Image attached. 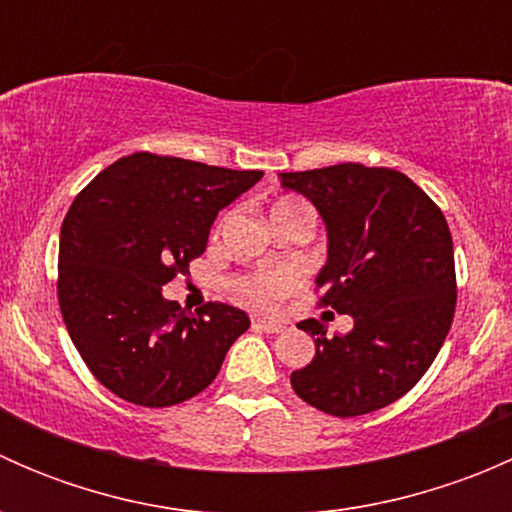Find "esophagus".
<instances>
[{"mask_svg":"<svg viewBox=\"0 0 512 512\" xmlns=\"http://www.w3.org/2000/svg\"><path fill=\"white\" fill-rule=\"evenodd\" d=\"M255 329H260V332H265V334H280V332H285V327H282L280 322H272V319H257Z\"/></svg>","mask_w":512,"mask_h":512,"instance_id":"esophagus-1","label":"esophagus"}]
</instances>
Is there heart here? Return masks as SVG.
I'll use <instances>...</instances> for the list:
<instances>
[{
	"label": "heart",
	"instance_id": "obj_1",
	"mask_svg": "<svg viewBox=\"0 0 512 512\" xmlns=\"http://www.w3.org/2000/svg\"><path fill=\"white\" fill-rule=\"evenodd\" d=\"M299 285H302V272L297 267H272V270L242 275L235 282L237 292L247 302L260 304V307H275V304H280Z\"/></svg>",
	"mask_w": 512,
	"mask_h": 512
}]
</instances>
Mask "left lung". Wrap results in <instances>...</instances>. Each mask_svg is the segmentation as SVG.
I'll return each instance as SVG.
<instances>
[{"mask_svg": "<svg viewBox=\"0 0 512 512\" xmlns=\"http://www.w3.org/2000/svg\"><path fill=\"white\" fill-rule=\"evenodd\" d=\"M327 225L319 304L352 314L354 329L327 337L304 319L317 354L292 371V389L339 418L371 414L418 384L456 314L453 240L441 208L394 168L339 163L282 173Z\"/></svg>", "mask_w": 512, "mask_h": 512, "instance_id": "left-lung-1", "label": "left lung"}]
</instances>
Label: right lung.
Returning <instances> with one entry per match:
<instances>
[{
    "mask_svg": "<svg viewBox=\"0 0 512 512\" xmlns=\"http://www.w3.org/2000/svg\"><path fill=\"white\" fill-rule=\"evenodd\" d=\"M262 175L141 151L103 168L74 198L59 240L61 317L91 374L118 399L148 409L193 399L250 327L223 302L185 312L163 285L188 272L220 210Z\"/></svg>",
    "mask_w": 512,
    "mask_h": 512,
    "instance_id": "1",
    "label": "right lung"
}]
</instances>
